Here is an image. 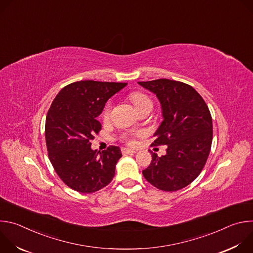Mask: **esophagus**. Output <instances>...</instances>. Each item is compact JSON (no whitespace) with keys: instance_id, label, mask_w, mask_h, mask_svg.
Returning a JSON list of instances; mask_svg holds the SVG:
<instances>
[{"instance_id":"esophagus-1","label":"esophagus","mask_w":253,"mask_h":253,"mask_svg":"<svg viewBox=\"0 0 253 253\" xmlns=\"http://www.w3.org/2000/svg\"><path fill=\"white\" fill-rule=\"evenodd\" d=\"M133 153H136V151H135V150H132V149H128V148H123V149H122V154H123V155L133 154Z\"/></svg>"}]
</instances>
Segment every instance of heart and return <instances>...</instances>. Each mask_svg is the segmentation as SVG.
Masks as SVG:
<instances>
[{"label": "heart", "instance_id": "1", "mask_svg": "<svg viewBox=\"0 0 253 253\" xmlns=\"http://www.w3.org/2000/svg\"><path fill=\"white\" fill-rule=\"evenodd\" d=\"M129 98H130L131 102L133 103V105L135 106L137 111H139L141 108L145 107L147 105H152L150 98L147 95H145L144 93H141V92H133L129 95ZM110 113H111V102H107L104 107V109H103V112H102L103 119L104 120L109 119ZM138 135H139V132H125V133L121 134V139L124 140L128 144H134L135 137Z\"/></svg>", "mask_w": 253, "mask_h": 253}]
</instances>
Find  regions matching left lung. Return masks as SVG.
Listing matches in <instances>:
<instances>
[{"label": "left lung", "mask_w": 253, "mask_h": 253, "mask_svg": "<svg viewBox=\"0 0 253 253\" xmlns=\"http://www.w3.org/2000/svg\"><path fill=\"white\" fill-rule=\"evenodd\" d=\"M138 84L156 94L162 107L164 120L151 145H167L166 155L152 153L143 176L160 190L182 189L197 178L210 153L213 130L208 106L194 88L183 82L157 79Z\"/></svg>", "instance_id": "left-lung-1"}]
</instances>
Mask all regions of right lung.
Here are the masks:
<instances>
[{
	"label": "right lung",
	"mask_w": 253,
	"mask_h": 253,
	"mask_svg": "<svg viewBox=\"0 0 253 253\" xmlns=\"http://www.w3.org/2000/svg\"><path fill=\"white\" fill-rule=\"evenodd\" d=\"M127 83L85 80L65 86L51 104L45 136L49 159L62 181L75 191L92 193L109 184L122 157L117 146L100 152L91 140L101 131L97 117L105 103Z\"/></svg>",
	"instance_id": "right-lung-1"
}]
</instances>
